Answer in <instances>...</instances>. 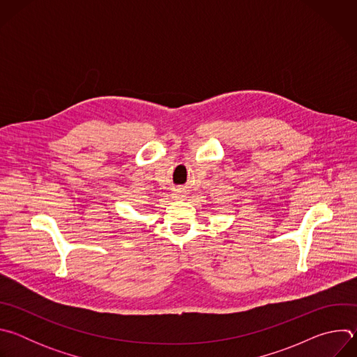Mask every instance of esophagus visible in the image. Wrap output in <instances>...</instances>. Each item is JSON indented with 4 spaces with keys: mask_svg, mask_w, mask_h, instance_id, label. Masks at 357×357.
Wrapping results in <instances>:
<instances>
[{
    "mask_svg": "<svg viewBox=\"0 0 357 357\" xmlns=\"http://www.w3.org/2000/svg\"><path fill=\"white\" fill-rule=\"evenodd\" d=\"M176 197H182V196H181V195H178V196H176Z\"/></svg>",
    "mask_w": 357,
    "mask_h": 357,
    "instance_id": "esophagus-1",
    "label": "esophagus"
}]
</instances>
